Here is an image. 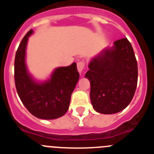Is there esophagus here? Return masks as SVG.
Wrapping results in <instances>:
<instances>
[{
  "mask_svg": "<svg viewBox=\"0 0 154 154\" xmlns=\"http://www.w3.org/2000/svg\"><path fill=\"white\" fill-rule=\"evenodd\" d=\"M85 61H80L77 63V68H78V71L79 72H82V71L83 70L84 68H85Z\"/></svg>",
  "mask_w": 154,
  "mask_h": 154,
  "instance_id": "34e87169",
  "label": "esophagus"
}]
</instances>
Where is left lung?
<instances>
[{
  "mask_svg": "<svg viewBox=\"0 0 154 154\" xmlns=\"http://www.w3.org/2000/svg\"><path fill=\"white\" fill-rule=\"evenodd\" d=\"M85 78L90 81V99L94 109L103 114L120 112L135 94L138 68L135 54L126 38L114 42L89 65Z\"/></svg>",
  "mask_w": 154,
  "mask_h": 154,
  "instance_id": "obj_1",
  "label": "left lung"
}]
</instances>
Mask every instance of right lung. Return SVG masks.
<instances>
[{"label":"right lung","instance_id":"obj_1","mask_svg":"<svg viewBox=\"0 0 154 154\" xmlns=\"http://www.w3.org/2000/svg\"><path fill=\"white\" fill-rule=\"evenodd\" d=\"M30 30L23 38L14 59V82L17 94L27 109L35 117L54 119L69 109L71 95L79 79L76 63L58 68L48 81L37 83L28 73L25 65V49Z\"/></svg>","mask_w":154,"mask_h":154}]
</instances>
